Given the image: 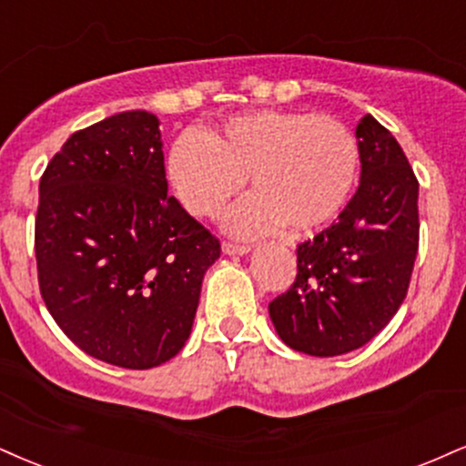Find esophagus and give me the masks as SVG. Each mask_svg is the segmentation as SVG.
<instances>
[{
	"label": "esophagus",
	"mask_w": 466,
	"mask_h": 466,
	"mask_svg": "<svg viewBox=\"0 0 466 466\" xmlns=\"http://www.w3.org/2000/svg\"><path fill=\"white\" fill-rule=\"evenodd\" d=\"M249 249H251L249 245L229 243V240H226V243H223V254H228V256H243V254H248Z\"/></svg>",
	"instance_id": "esophagus-1"
}]
</instances>
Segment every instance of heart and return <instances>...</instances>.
<instances>
[{"instance_id":"obj_1","label":"heart","mask_w":466,"mask_h":466,"mask_svg":"<svg viewBox=\"0 0 466 466\" xmlns=\"http://www.w3.org/2000/svg\"><path fill=\"white\" fill-rule=\"evenodd\" d=\"M360 143L347 123L328 115L258 110L210 132L187 130L173 141L167 176L179 204L215 217L251 179L256 193L226 215L240 237L315 232L332 223L360 177Z\"/></svg>"}]
</instances>
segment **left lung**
<instances>
[{
    "label": "left lung",
    "mask_w": 466,
    "mask_h": 466,
    "mask_svg": "<svg viewBox=\"0 0 466 466\" xmlns=\"http://www.w3.org/2000/svg\"><path fill=\"white\" fill-rule=\"evenodd\" d=\"M360 184L339 218L297 248V278L268 304L279 339L308 356L354 351L389 325L419 249V182L382 123L364 115Z\"/></svg>",
    "instance_id": "1"
}]
</instances>
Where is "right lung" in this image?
<instances>
[{"mask_svg":"<svg viewBox=\"0 0 466 466\" xmlns=\"http://www.w3.org/2000/svg\"><path fill=\"white\" fill-rule=\"evenodd\" d=\"M158 116L127 110L71 134L38 187L35 249L49 315L115 367L179 354L218 238L167 195Z\"/></svg>","mask_w":466,"mask_h":466,"instance_id":"right-lung-1","label":"right lung"}]
</instances>
